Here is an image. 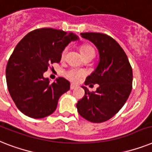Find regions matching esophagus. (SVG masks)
Masks as SVG:
<instances>
[{"mask_svg":"<svg viewBox=\"0 0 152 152\" xmlns=\"http://www.w3.org/2000/svg\"><path fill=\"white\" fill-rule=\"evenodd\" d=\"M76 87H77V86H76V85H75V84H71L70 85V89H71V90H74V89H76Z\"/></svg>","mask_w":152,"mask_h":152,"instance_id":"obj_1","label":"esophagus"}]
</instances>
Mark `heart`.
<instances>
[{"mask_svg": "<svg viewBox=\"0 0 152 152\" xmlns=\"http://www.w3.org/2000/svg\"><path fill=\"white\" fill-rule=\"evenodd\" d=\"M67 50L68 49L66 48L62 50V52H61V57L62 58L65 56L66 53H67ZM80 52H81L83 56L85 57L90 55V54H95V50H94V48L92 46H91V45H83L80 48ZM65 75H66V76L69 79H70V80L74 81V82H76V81L80 80V79L82 76H84L85 72L83 71V70L76 69H71L66 72Z\"/></svg>", "mask_w": 152, "mask_h": 152, "instance_id": "b5f03b06", "label": "heart"}]
</instances>
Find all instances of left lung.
Instances as JSON below:
<instances>
[{"label":"left lung","instance_id":"left-lung-1","mask_svg":"<svg viewBox=\"0 0 152 152\" xmlns=\"http://www.w3.org/2000/svg\"><path fill=\"white\" fill-rule=\"evenodd\" d=\"M80 35L92 42L99 51L98 65L85 81V85L98 84V87L90 92L82 87L85 94L78 101L76 108L87 120L102 123L114 116L128 99L133 82L131 65L123 48L109 36L100 33Z\"/></svg>","mask_w":152,"mask_h":152}]
</instances>
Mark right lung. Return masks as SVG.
Listing matches in <instances>:
<instances>
[{"mask_svg":"<svg viewBox=\"0 0 152 152\" xmlns=\"http://www.w3.org/2000/svg\"><path fill=\"white\" fill-rule=\"evenodd\" d=\"M79 37L63 30L42 28L31 31L20 40L6 67L9 94L18 110L33 119L55 112L59 97L70 88V83L59 77L50 83L44 72L50 64L61 61V52Z\"/></svg>","mask_w":152,"mask_h":152,"instance_id":"add662e5","label":"right lung"}]
</instances>
